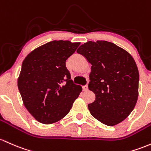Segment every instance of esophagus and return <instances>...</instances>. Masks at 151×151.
Here are the masks:
<instances>
[{
  "label": "esophagus",
  "mask_w": 151,
  "mask_h": 151,
  "mask_svg": "<svg viewBox=\"0 0 151 151\" xmlns=\"http://www.w3.org/2000/svg\"><path fill=\"white\" fill-rule=\"evenodd\" d=\"M82 89H83V91H87L88 90V87H87V85L83 86V87H82Z\"/></svg>",
  "instance_id": "34e87169"
}]
</instances>
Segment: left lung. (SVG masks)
<instances>
[{
    "mask_svg": "<svg viewBox=\"0 0 151 151\" xmlns=\"http://www.w3.org/2000/svg\"><path fill=\"white\" fill-rule=\"evenodd\" d=\"M77 52L92 64L88 87L95 100L88 105L91 115L108 126L123 121L138 97L139 72L133 58L107 41H87Z\"/></svg>",
    "mask_w": 151,
    "mask_h": 151,
    "instance_id": "8db88e82",
    "label": "left lung"
}]
</instances>
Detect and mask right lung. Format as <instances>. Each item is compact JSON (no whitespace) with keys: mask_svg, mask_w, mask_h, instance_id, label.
<instances>
[{"mask_svg":"<svg viewBox=\"0 0 151 151\" xmlns=\"http://www.w3.org/2000/svg\"><path fill=\"white\" fill-rule=\"evenodd\" d=\"M79 44L50 41L30 52L22 63L18 87L26 108L41 123L62 120L82 92L66 67V60Z\"/></svg>","mask_w":151,"mask_h":151,"instance_id":"right-lung-1","label":"right lung"}]
</instances>
